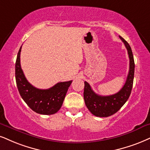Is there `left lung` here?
Returning <instances> with one entry per match:
<instances>
[{"label": "left lung", "mask_w": 150, "mask_h": 150, "mask_svg": "<svg viewBox=\"0 0 150 150\" xmlns=\"http://www.w3.org/2000/svg\"><path fill=\"white\" fill-rule=\"evenodd\" d=\"M128 51L129 58V71L127 81L121 90L114 95L101 96L92 90L91 86L85 81L83 97L88 110L97 117H105L117 112L126 103L132 92L134 77L135 64L132 49L126 40L120 37Z\"/></svg>", "instance_id": "obj_1"}]
</instances>
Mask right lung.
<instances>
[{"label":"right lung","mask_w":150,"mask_h":150,"mask_svg":"<svg viewBox=\"0 0 150 150\" xmlns=\"http://www.w3.org/2000/svg\"><path fill=\"white\" fill-rule=\"evenodd\" d=\"M21 47L15 63V78L20 95L27 105L37 113L52 115L62 106L68 88L72 81L60 82L49 89H38L32 86L25 77L20 63Z\"/></svg>","instance_id":"add662e5"}]
</instances>
